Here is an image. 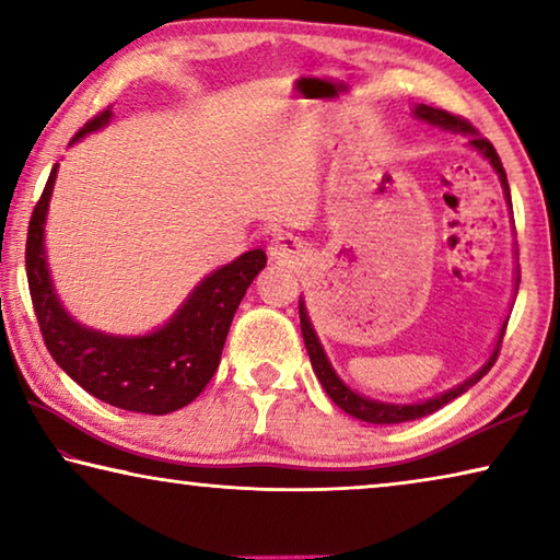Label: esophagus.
<instances>
[{"instance_id":"obj_1","label":"esophagus","mask_w":560,"mask_h":560,"mask_svg":"<svg viewBox=\"0 0 560 560\" xmlns=\"http://www.w3.org/2000/svg\"><path fill=\"white\" fill-rule=\"evenodd\" d=\"M269 258L273 264L296 269V266H302L306 258L304 241L299 236H291V233H279V236L269 244Z\"/></svg>"}]
</instances>
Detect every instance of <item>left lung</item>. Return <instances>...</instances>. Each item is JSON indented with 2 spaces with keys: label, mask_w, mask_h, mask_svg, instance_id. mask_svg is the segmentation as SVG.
Wrapping results in <instances>:
<instances>
[{
  "label": "left lung",
  "mask_w": 560,
  "mask_h": 560,
  "mask_svg": "<svg viewBox=\"0 0 560 560\" xmlns=\"http://www.w3.org/2000/svg\"><path fill=\"white\" fill-rule=\"evenodd\" d=\"M412 118L422 120V122H430V125H438V128L455 132V136H463L467 140L465 145L472 148L475 153H478L482 161H488L490 168L498 173V180H500V186H503V196L508 200V208H511V211H513V206H511V188H508V178H505L503 163H500L495 148L490 145L488 140L482 138L480 132L475 130L470 122H465L460 118H455V115H450L445 110H438V107L422 105V103L412 107ZM515 256H518V252H515ZM518 283H521V277H518V269H515V279H513L515 294H518ZM299 319H302V337H304L308 360H312V370L316 374V380L322 382L324 392H327V395L331 397V402L337 405V407H341V410H345L347 415H352V417H357V420H362V422H372V424L410 422V420H417V417L432 415L435 410H440V407H445L447 402H453L455 397L465 395V392L470 389L472 385H478V382L482 380V374H488L490 366H493V362L498 360L500 341H503V331H505V324H508V319L500 324L495 345H493V349H490L488 360L482 362L480 370H475L470 377L463 380L460 385H455V387H450L445 392H440V395H435V397L420 399V402H385V399H372V397L362 395V392L352 389L345 380L339 377L337 370H334L331 362H329L327 349L322 347L319 334H316L312 319H308L304 296H299Z\"/></svg>",
  "instance_id": "1"
}]
</instances>
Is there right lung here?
Masks as SVG:
<instances>
[{
    "label": "right lung",
    "mask_w": 560,
    "mask_h": 560,
    "mask_svg": "<svg viewBox=\"0 0 560 560\" xmlns=\"http://www.w3.org/2000/svg\"><path fill=\"white\" fill-rule=\"evenodd\" d=\"M110 120V110L97 115L72 138V145L107 128ZM57 171L60 163L49 173L27 233L30 294L49 354L82 389L107 405L143 415L180 410L219 370L233 314L266 266V254L254 248L206 273L161 327L145 334L93 329L67 312L49 271L45 226Z\"/></svg>",
    "instance_id": "add662e5"
}]
</instances>
